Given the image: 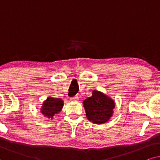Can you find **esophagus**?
I'll return each instance as SVG.
<instances>
[{
	"mask_svg": "<svg viewBox=\"0 0 160 160\" xmlns=\"http://www.w3.org/2000/svg\"><path fill=\"white\" fill-rule=\"evenodd\" d=\"M79 99V97H78V96H74V97H71L70 98V100H72V102H74V101H77V100H78Z\"/></svg>",
	"mask_w": 160,
	"mask_h": 160,
	"instance_id": "obj_1",
	"label": "esophagus"
}]
</instances>
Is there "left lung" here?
Listing matches in <instances>:
<instances>
[{
    "label": "left lung",
    "mask_w": 160,
    "mask_h": 160,
    "mask_svg": "<svg viewBox=\"0 0 160 160\" xmlns=\"http://www.w3.org/2000/svg\"><path fill=\"white\" fill-rule=\"evenodd\" d=\"M87 118L93 123L102 124L112 116L115 102L111 98L98 91H93L92 96L83 102Z\"/></svg>",
    "instance_id": "left-lung-1"
}]
</instances>
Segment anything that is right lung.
<instances>
[{"label": "right lung", "mask_w": 160, "mask_h": 160, "mask_svg": "<svg viewBox=\"0 0 160 160\" xmlns=\"http://www.w3.org/2000/svg\"><path fill=\"white\" fill-rule=\"evenodd\" d=\"M63 106V102L59 98L48 97L42 104L41 112L47 118L52 119L55 114L61 111Z\"/></svg>", "instance_id": "obj_1"}]
</instances>
